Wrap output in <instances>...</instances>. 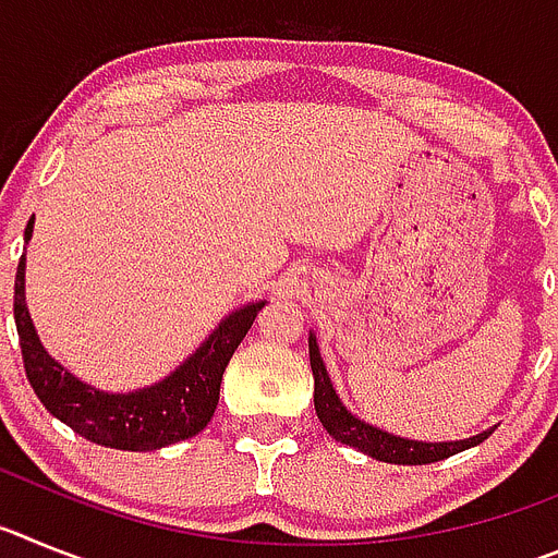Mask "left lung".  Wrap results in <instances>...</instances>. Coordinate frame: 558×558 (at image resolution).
Returning <instances> with one entry per match:
<instances>
[{
    "label": "left lung",
    "mask_w": 558,
    "mask_h": 558,
    "mask_svg": "<svg viewBox=\"0 0 558 558\" xmlns=\"http://www.w3.org/2000/svg\"><path fill=\"white\" fill-rule=\"evenodd\" d=\"M310 366H313V379H315V413L322 418V425L327 427V433L332 438H338L340 445L357 447L360 452L377 458V461L386 463H408V466H418V463H433L445 461V458L456 456L461 450H470V447L481 445L483 438H489L486 430L481 436H472L466 441H441V445H425V441H408V438H397L386 430H377V427L360 422L357 416L340 405L338 393L332 391V383L327 377V368H324V360L315 347V338L310 335Z\"/></svg>",
    "instance_id": "1"
}]
</instances>
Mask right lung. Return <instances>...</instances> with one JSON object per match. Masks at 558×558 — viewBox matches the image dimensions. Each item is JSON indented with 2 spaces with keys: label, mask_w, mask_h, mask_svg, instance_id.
Here are the masks:
<instances>
[{
  "label": "right lung",
  "mask_w": 558,
  "mask_h": 558,
  "mask_svg": "<svg viewBox=\"0 0 558 558\" xmlns=\"http://www.w3.org/2000/svg\"><path fill=\"white\" fill-rule=\"evenodd\" d=\"M29 234H33V218L24 229V240H29ZM263 307L265 302H256L231 313L209 335L204 347L184 366L161 379L159 386L133 393H102L58 366L38 343V335L24 307V254L19 259L16 284H13V318H16L24 372L44 408L88 441L133 452L175 445L209 425L211 413L218 408L226 366Z\"/></svg>",
  "instance_id": "right-lung-1"
}]
</instances>
